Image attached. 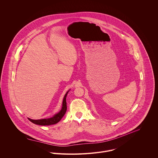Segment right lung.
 Wrapping results in <instances>:
<instances>
[{
  "instance_id": "add662e5",
  "label": "right lung",
  "mask_w": 158,
  "mask_h": 158,
  "mask_svg": "<svg viewBox=\"0 0 158 158\" xmlns=\"http://www.w3.org/2000/svg\"><path fill=\"white\" fill-rule=\"evenodd\" d=\"M69 90L66 93L64 98H63V105H62V108L61 110L59 113H56L52 117L48 118H43V119H38V120H33L31 119L30 118H28V119L32 123L36 124V125H43V126H45V125H54L59 122L61 119L63 118L64 115L66 112L67 110V103H66V97L68 95V92Z\"/></svg>"
}]
</instances>
